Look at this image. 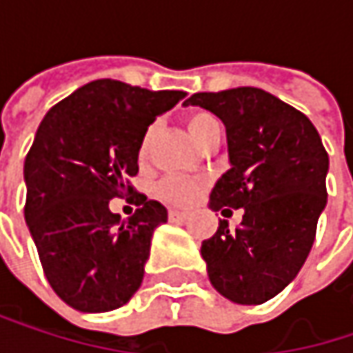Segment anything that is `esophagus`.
Returning <instances> with one entry per match:
<instances>
[{
	"label": "esophagus",
	"mask_w": 353,
	"mask_h": 353,
	"mask_svg": "<svg viewBox=\"0 0 353 353\" xmlns=\"http://www.w3.org/2000/svg\"><path fill=\"white\" fill-rule=\"evenodd\" d=\"M188 216H190V212H185V210H170L172 221H185Z\"/></svg>",
	"instance_id": "esophagus-1"
}]
</instances>
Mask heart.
Listing matches in <instances>:
<instances>
[{
	"mask_svg": "<svg viewBox=\"0 0 353 353\" xmlns=\"http://www.w3.org/2000/svg\"><path fill=\"white\" fill-rule=\"evenodd\" d=\"M188 124V130L192 134V139L200 145H204L212 134L221 132V122L216 120L214 114L210 112H204V110H196L188 116L185 120ZM155 134H157V124H151L141 143H139V157L141 159H147L149 151H151V145L155 141ZM204 179H198V177H183V176H168L163 177L159 183H157V194L172 202L177 206H190L204 190Z\"/></svg>",
	"mask_w": 353,
	"mask_h": 353,
	"instance_id": "obj_1",
	"label": "heart"
}]
</instances>
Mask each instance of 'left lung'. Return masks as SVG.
<instances>
[{
    "mask_svg": "<svg viewBox=\"0 0 353 353\" xmlns=\"http://www.w3.org/2000/svg\"><path fill=\"white\" fill-rule=\"evenodd\" d=\"M188 104L227 128L231 170L212 188L210 208L243 210L239 227L221 221L202 241L210 284L237 305H261L296 278L313 247L327 204V151L303 112L259 88L202 92Z\"/></svg>",
    "mask_w": 353,
    "mask_h": 353,
    "instance_id": "8db88e82",
    "label": "left lung"
}]
</instances>
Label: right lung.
Listing matches in <instances>:
<instances>
[{"label":"right lung","mask_w":353,"mask_h":353,"mask_svg":"<svg viewBox=\"0 0 353 353\" xmlns=\"http://www.w3.org/2000/svg\"><path fill=\"white\" fill-rule=\"evenodd\" d=\"M183 96L98 79L42 118L24 161V216L48 284L75 311H114L139 290L168 210L134 194L139 208L122 221L108 204L132 192L145 130Z\"/></svg>","instance_id":"add662e5"}]
</instances>
